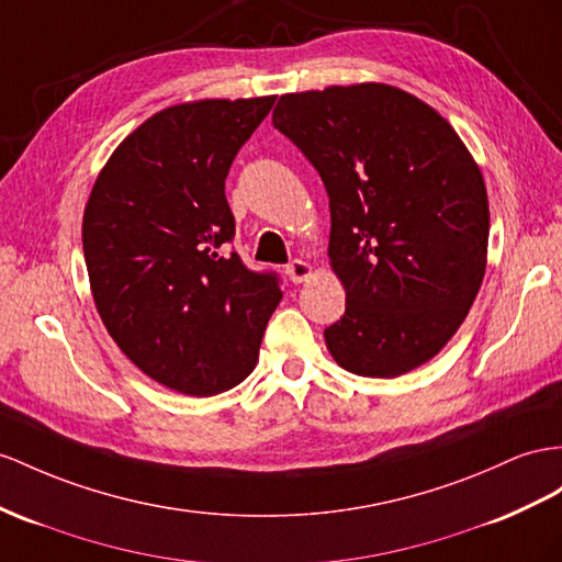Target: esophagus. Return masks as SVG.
Instances as JSON below:
<instances>
[{"mask_svg":"<svg viewBox=\"0 0 562 562\" xmlns=\"http://www.w3.org/2000/svg\"><path fill=\"white\" fill-rule=\"evenodd\" d=\"M284 272H286V276H290V280L294 284H301V282H306L313 276V266L306 263V261H301V258H294V261L284 268Z\"/></svg>","mask_w":562,"mask_h":562,"instance_id":"esophagus-1","label":"esophagus"}]
</instances>
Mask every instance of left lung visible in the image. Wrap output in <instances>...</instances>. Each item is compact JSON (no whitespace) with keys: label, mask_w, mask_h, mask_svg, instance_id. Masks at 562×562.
<instances>
[{"label":"left lung","mask_w":562,"mask_h":562,"mask_svg":"<svg viewBox=\"0 0 562 562\" xmlns=\"http://www.w3.org/2000/svg\"><path fill=\"white\" fill-rule=\"evenodd\" d=\"M272 125L321 172L329 266L347 292L325 329L335 361L398 378L435 358L480 292L488 247L482 170L439 111L384 82L282 94Z\"/></svg>","instance_id":"obj_1"}]
</instances>
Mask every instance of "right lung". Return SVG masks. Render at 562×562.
<instances>
[{"mask_svg":"<svg viewBox=\"0 0 562 562\" xmlns=\"http://www.w3.org/2000/svg\"><path fill=\"white\" fill-rule=\"evenodd\" d=\"M276 97L168 106L99 170L82 215L94 306L131 361L187 396L233 390L256 368L282 290L223 254L235 235L225 178Z\"/></svg>","mask_w":562,"mask_h":562,"instance_id":"add662e5","label":"right lung"}]
</instances>
